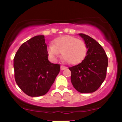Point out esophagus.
<instances>
[{
	"label": "esophagus",
	"instance_id": "esophagus-1",
	"mask_svg": "<svg viewBox=\"0 0 122 122\" xmlns=\"http://www.w3.org/2000/svg\"><path fill=\"white\" fill-rule=\"evenodd\" d=\"M67 68V67H66V66H62V65H61V70H66V69Z\"/></svg>",
	"mask_w": 122,
	"mask_h": 122
}]
</instances>
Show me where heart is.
Returning <instances> with one entry per match:
<instances>
[{
	"mask_svg": "<svg viewBox=\"0 0 122 122\" xmlns=\"http://www.w3.org/2000/svg\"><path fill=\"white\" fill-rule=\"evenodd\" d=\"M60 53L62 54L65 61L71 65L81 62L87 53V47L83 41L73 36L65 35L54 41V45L48 47V54L52 60H55Z\"/></svg>",
	"mask_w": 122,
	"mask_h": 122,
	"instance_id": "heart-1",
	"label": "heart"
}]
</instances>
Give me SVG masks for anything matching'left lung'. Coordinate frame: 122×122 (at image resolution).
<instances>
[{
	"label": "left lung",
	"mask_w": 122,
	"mask_h": 122,
	"mask_svg": "<svg viewBox=\"0 0 122 122\" xmlns=\"http://www.w3.org/2000/svg\"><path fill=\"white\" fill-rule=\"evenodd\" d=\"M88 49L86 57L81 63L69 67L71 81L76 90L81 93H93L105 80L108 58L104 49L93 38L79 34Z\"/></svg>",
	"instance_id": "8db88e82"
}]
</instances>
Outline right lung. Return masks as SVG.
I'll return each instance as SVG.
<instances>
[{
  "instance_id": "add662e5",
  "label": "right lung",
  "mask_w": 122,
  "mask_h": 122,
  "mask_svg": "<svg viewBox=\"0 0 122 122\" xmlns=\"http://www.w3.org/2000/svg\"><path fill=\"white\" fill-rule=\"evenodd\" d=\"M44 35L29 39L19 47L13 59L15 79L19 88L29 96L47 93L60 71V66L48 59Z\"/></svg>"
}]
</instances>
